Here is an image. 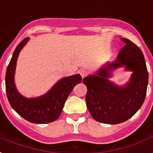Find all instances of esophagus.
I'll return each mask as SVG.
<instances>
[{"label": "esophagus", "instance_id": "34e87169", "mask_svg": "<svg viewBox=\"0 0 153 153\" xmlns=\"http://www.w3.org/2000/svg\"><path fill=\"white\" fill-rule=\"evenodd\" d=\"M80 76H82V78L85 77V76H87L88 75V72L87 70H85V69H82V70L80 71Z\"/></svg>", "mask_w": 153, "mask_h": 153}]
</instances>
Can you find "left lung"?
<instances>
[{"instance_id":"8db88e82","label":"left lung","mask_w":153,"mask_h":153,"mask_svg":"<svg viewBox=\"0 0 153 153\" xmlns=\"http://www.w3.org/2000/svg\"><path fill=\"white\" fill-rule=\"evenodd\" d=\"M125 45L117 60L97 73L83 79L87 87L86 105L93 119L104 124L117 125L131 118L143 105L147 93L149 73L139 47L128 39L120 38ZM125 66L134 72L125 87H118L107 80L112 69Z\"/></svg>"}]
</instances>
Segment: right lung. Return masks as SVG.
Here are the masks:
<instances>
[{
  "label": "right lung",
  "mask_w": 153,
  "mask_h": 153,
  "mask_svg": "<svg viewBox=\"0 0 153 153\" xmlns=\"http://www.w3.org/2000/svg\"><path fill=\"white\" fill-rule=\"evenodd\" d=\"M28 39L26 37L16 46L7 67L5 75L7 97L12 108L24 119L34 124H48L55 121L60 117L66 99L73 88L81 82L82 77L80 74H76L63 78L50 91L40 97L27 99L22 97L17 92L14 84V73L19 53Z\"/></svg>",
  "instance_id": "right-lung-1"
}]
</instances>
